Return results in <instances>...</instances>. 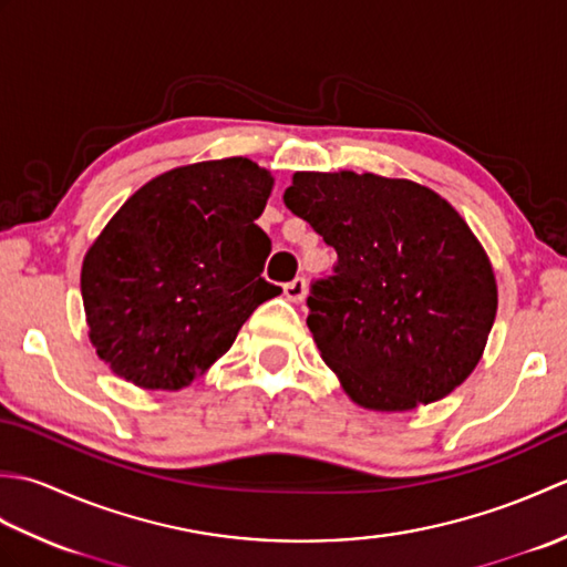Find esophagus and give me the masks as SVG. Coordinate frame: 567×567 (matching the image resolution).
Here are the masks:
<instances>
[{
	"mask_svg": "<svg viewBox=\"0 0 567 567\" xmlns=\"http://www.w3.org/2000/svg\"><path fill=\"white\" fill-rule=\"evenodd\" d=\"M282 290H285V297L290 299V302H302L305 295H307L305 277H295V280L287 282V285L282 287Z\"/></svg>",
	"mask_w": 567,
	"mask_h": 567,
	"instance_id": "esophagus-1",
	"label": "esophagus"
}]
</instances>
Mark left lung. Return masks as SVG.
<instances>
[{
  "label": "left lung",
  "instance_id": "obj_1",
  "mask_svg": "<svg viewBox=\"0 0 567 567\" xmlns=\"http://www.w3.org/2000/svg\"><path fill=\"white\" fill-rule=\"evenodd\" d=\"M287 209L336 248L307 327L360 406L409 412L475 370L497 315L483 246L449 202L409 179L295 173Z\"/></svg>",
  "mask_w": 567,
  "mask_h": 567
}]
</instances>
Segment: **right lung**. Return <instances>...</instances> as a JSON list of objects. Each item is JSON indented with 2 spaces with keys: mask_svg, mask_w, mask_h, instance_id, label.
<instances>
[{
  "mask_svg": "<svg viewBox=\"0 0 567 567\" xmlns=\"http://www.w3.org/2000/svg\"><path fill=\"white\" fill-rule=\"evenodd\" d=\"M272 177L248 158L165 173L131 195L82 262L90 339L114 375L179 390L282 290L260 277L270 238L256 224Z\"/></svg>",
  "mask_w": 567,
  "mask_h": 567,
  "instance_id": "obj_1",
  "label": "right lung"
}]
</instances>
